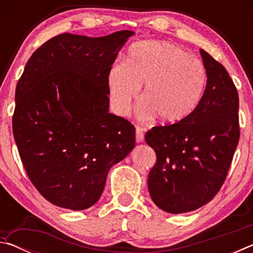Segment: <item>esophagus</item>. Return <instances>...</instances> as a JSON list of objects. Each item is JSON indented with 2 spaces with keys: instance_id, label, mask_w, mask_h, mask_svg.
<instances>
[{
  "instance_id": "1",
  "label": "esophagus",
  "mask_w": 253,
  "mask_h": 253,
  "mask_svg": "<svg viewBox=\"0 0 253 253\" xmlns=\"http://www.w3.org/2000/svg\"><path fill=\"white\" fill-rule=\"evenodd\" d=\"M144 131L145 129L142 127H136V142L143 143L144 140Z\"/></svg>"
}]
</instances>
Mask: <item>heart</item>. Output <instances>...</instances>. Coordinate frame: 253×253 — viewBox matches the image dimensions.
<instances>
[{
	"label": "heart",
	"mask_w": 253,
	"mask_h": 253,
	"mask_svg": "<svg viewBox=\"0 0 253 253\" xmlns=\"http://www.w3.org/2000/svg\"><path fill=\"white\" fill-rule=\"evenodd\" d=\"M208 75L203 62L182 46L161 41L139 42L128 51L123 65L108 72L109 99L116 114L129 113L143 84L137 114L143 121L157 117L176 124L193 113L202 100Z\"/></svg>",
	"instance_id": "b5f03b06"
}]
</instances>
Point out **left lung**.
Listing matches in <instances>:
<instances>
[{
    "label": "left lung",
    "instance_id": "1",
    "mask_svg": "<svg viewBox=\"0 0 253 253\" xmlns=\"http://www.w3.org/2000/svg\"><path fill=\"white\" fill-rule=\"evenodd\" d=\"M208 75L202 100L184 121L148 130L156 153L149 195L163 211L178 214L210 202L224 183L240 137L239 95L225 68L200 50Z\"/></svg>",
    "mask_w": 253,
    "mask_h": 253
}]
</instances>
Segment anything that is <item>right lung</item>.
<instances>
[{"mask_svg": "<svg viewBox=\"0 0 253 253\" xmlns=\"http://www.w3.org/2000/svg\"><path fill=\"white\" fill-rule=\"evenodd\" d=\"M132 31L63 33L34 51L16 84L13 135L30 181L57 207L80 211L135 147V127L109 113L107 77Z\"/></svg>", "mask_w": 253, "mask_h": 253, "instance_id": "add662e5", "label": "right lung"}]
</instances>
